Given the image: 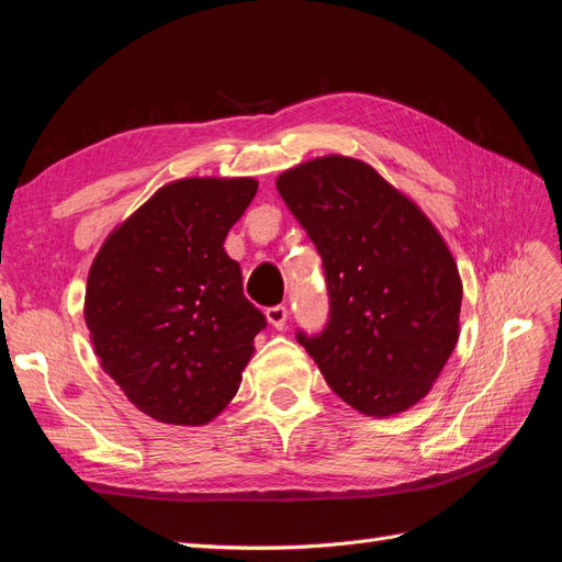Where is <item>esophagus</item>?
I'll return each instance as SVG.
<instances>
[{
	"instance_id": "1",
	"label": "esophagus",
	"mask_w": 562,
	"mask_h": 562,
	"mask_svg": "<svg viewBox=\"0 0 562 562\" xmlns=\"http://www.w3.org/2000/svg\"><path fill=\"white\" fill-rule=\"evenodd\" d=\"M265 314H267V321H269L271 326H274L277 330H283V328H285V323H288V310L283 307V304H277V307H269Z\"/></svg>"
}]
</instances>
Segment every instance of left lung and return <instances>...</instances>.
I'll return each instance as SVG.
<instances>
[{
  "label": "left lung",
  "mask_w": 562,
  "mask_h": 562,
  "mask_svg": "<svg viewBox=\"0 0 562 562\" xmlns=\"http://www.w3.org/2000/svg\"><path fill=\"white\" fill-rule=\"evenodd\" d=\"M323 260L330 321L297 333L335 394L368 417L429 394L459 339L462 279L443 236L361 159L316 157L277 178Z\"/></svg>",
  "instance_id": "left-lung-1"
}]
</instances>
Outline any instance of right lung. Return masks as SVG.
Segmentation results:
<instances>
[{
    "label": "right lung",
    "instance_id": "1",
    "mask_svg": "<svg viewBox=\"0 0 562 562\" xmlns=\"http://www.w3.org/2000/svg\"><path fill=\"white\" fill-rule=\"evenodd\" d=\"M255 192V178L168 182L95 255L83 297L93 351L151 419L203 427L239 391L267 321L223 244Z\"/></svg>",
    "mask_w": 562,
    "mask_h": 562
}]
</instances>
